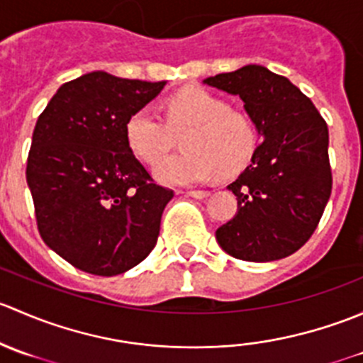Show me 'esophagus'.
<instances>
[{
  "mask_svg": "<svg viewBox=\"0 0 363 363\" xmlns=\"http://www.w3.org/2000/svg\"><path fill=\"white\" fill-rule=\"evenodd\" d=\"M208 195H211V191H207V189H193V191H188V196H191V199H196V200L207 199Z\"/></svg>",
  "mask_w": 363,
  "mask_h": 363,
  "instance_id": "1",
  "label": "esophagus"
}]
</instances>
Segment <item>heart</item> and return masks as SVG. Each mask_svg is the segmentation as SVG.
I'll list each match as a JSON object with an SVG mask.
<instances>
[{"instance_id":"heart-1","label":"heart","mask_w":363,"mask_h":363,"mask_svg":"<svg viewBox=\"0 0 363 363\" xmlns=\"http://www.w3.org/2000/svg\"><path fill=\"white\" fill-rule=\"evenodd\" d=\"M181 130L185 151L162 160L173 145V133ZM126 144L144 163L162 160L155 168L160 182L188 186L214 172L232 175L242 170L258 144V128L250 113L228 108L223 98L191 86L168 98L167 123L149 107L131 113Z\"/></svg>"}]
</instances>
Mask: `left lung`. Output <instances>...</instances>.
Here are the masks:
<instances>
[{"label":"left lung","instance_id":"8db88e82","mask_svg":"<svg viewBox=\"0 0 363 363\" xmlns=\"http://www.w3.org/2000/svg\"><path fill=\"white\" fill-rule=\"evenodd\" d=\"M203 84L239 96L262 138L246 170L228 184L237 214L216 230L218 244L246 262L294 255L313 235L330 199L327 123L286 77L259 65Z\"/></svg>","mask_w":363,"mask_h":363}]
</instances>
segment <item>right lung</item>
I'll use <instances>...</instances> for the list:
<instances>
[{
    "label": "right lung",
    "mask_w": 363,
    "mask_h": 363,
    "mask_svg": "<svg viewBox=\"0 0 363 363\" xmlns=\"http://www.w3.org/2000/svg\"><path fill=\"white\" fill-rule=\"evenodd\" d=\"M91 72L63 84L33 131L26 179L43 242L77 269L117 276L147 258L174 191L126 144V121L161 93Z\"/></svg>",
    "instance_id": "1"
}]
</instances>
